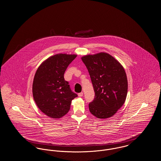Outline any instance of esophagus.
Returning <instances> with one entry per match:
<instances>
[{"label":"esophagus","mask_w":161,"mask_h":161,"mask_svg":"<svg viewBox=\"0 0 161 161\" xmlns=\"http://www.w3.org/2000/svg\"><path fill=\"white\" fill-rule=\"evenodd\" d=\"M78 96L79 97H82V96H83V92H81V93H78Z\"/></svg>","instance_id":"34e87169"}]
</instances>
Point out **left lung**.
I'll return each instance as SVG.
<instances>
[{
	"label": "left lung",
	"mask_w": 161,
	"mask_h": 161,
	"mask_svg": "<svg viewBox=\"0 0 161 161\" xmlns=\"http://www.w3.org/2000/svg\"><path fill=\"white\" fill-rule=\"evenodd\" d=\"M90 76L95 96L89 105L92 115L98 118L112 117L125 102L128 79L123 66L106 53L82 57Z\"/></svg>",
	"instance_id": "8db88e82"
}]
</instances>
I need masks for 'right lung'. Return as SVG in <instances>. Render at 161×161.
<instances>
[{
	"label": "right lung",
	"instance_id": "1",
	"mask_svg": "<svg viewBox=\"0 0 161 161\" xmlns=\"http://www.w3.org/2000/svg\"><path fill=\"white\" fill-rule=\"evenodd\" d=\"M75 54H58L44 60L37 69L32 85L36 106L50 118H60L70 109L72 100L77 97L64 79V73Z\"/></svg>",
	"mask_w": 161,
	"mask_h": 161
}]
</instances>
